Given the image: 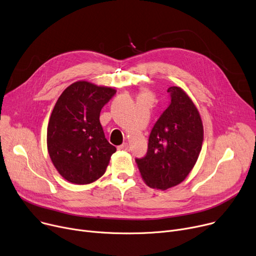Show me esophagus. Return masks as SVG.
Masks as SVG:
<instances>
[{"label":"esophagus","instance_id":"1","mask_svg":"<svg viewBox=\"0 0 256 256\" xmlns=\"http://www.w3.org/2000/svg\"><path fill=\"white\" fill-rule=\"evenodd\" d=\"M128 143H124V144L119 145V146L117 147L118 150H128Z\"/></svg>","mask_w":256,"mask_h":256}]
</instances>
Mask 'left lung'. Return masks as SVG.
I'll list each match as a JSON object with an SVG mask.
<instances>
[{
  "mask_svg": "<svg viewBox=\"0 0 256 256\" xmlns=\"http://www.w3.org/2000/svg\"><path fill=\"white\" fill-rule=\"evenodd\" d=\"M171 103L153 126L148 150L136 158L144 182L166 190L180 184L194 166L204 140L200 112L181 88H168Z\"/></svg>",
  "mask_w": 256,
  "mask_h": 256,
  "instance_id": "obj_1",
  "label": "left lung"
}]
</instances>
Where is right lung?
<instances>
[{
	"mask_svg": "<svg viewBox=\"0 0 256 256\" xmlns=\"http://www.w3.org/2000/svg\"><path fill=\"white\" fill-rule=\"evenodd\" d=\"M115 88L77 81L60 96L47 128V149L60 176L90 184L103 176L116 148L105 138L100 113Z\"/></svg>",
	"mask_w": 256,
	"mask_h": 256,
	"instance_id": "1",
	"label": "right lung"
}]
</instances>
